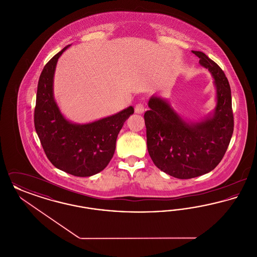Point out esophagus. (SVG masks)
I'll list each match as a JSON object with an SVG mask.
<instances>
[{"label": "esophagus", "mask_w": 257, "mask_h": 257, "mask_svg": "<svg viewBox=\"0 0 257 257\" xmlns=\"http://www.w3.org/2000/svg\"><path fill=\"white\" fill-rule=\"evenodd\" d=\"M135 111H136L137 113H143V112L145 111V106H144V104L138 103V104L136 105V107H135Z\"/></svg>", "instance_id": "esophagus-1"}]
</instances>
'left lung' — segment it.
Here are the masks:
<instances>
[{"mask_svg":"<svg viewBox=\"0 0 257 257\" xmlns=\"http://www.w3.org/2000/svg\"><path fill=\"white\" fill-rule=\"evenodd\" d=\"M199 63L215 79L217 107L213 116L187 123L161 98L151 97L145 112L148 153L161 171L190 179L213 171L223 158L234 128L231 90L220 66L199 51Z\"/></svg>","mask_w":257,"mask_h":257,"instance_id":"8db88e82","label":"left lung"}]
</instances>
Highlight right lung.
Listing matches in <instances>:
<instances>
[{
  "instance_id": "add662e5",
  "label": "right lung",
  "mask_w": 257,
  "mask_h": 257,
  "mask_svg": "<svg viewBox=\"0 0 257 257\" xmlns=\"http://www.w3.org/2000/svg\"><path fill=\"white\" fill-rule=\"evenodd\" d=\"M67 45L44 66L37 85L35 127L43 150L59 170L86 177L103 171L113 156L116 138L134 112L129 107L113 115L87 124L66 120L53 96V79L58 59Z\"/></svg>"
}]
</instances>
